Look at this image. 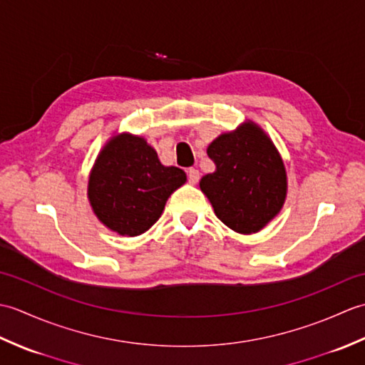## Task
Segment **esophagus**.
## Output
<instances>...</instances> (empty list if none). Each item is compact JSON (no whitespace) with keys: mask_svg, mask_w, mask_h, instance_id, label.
I'll use <instances>...</instances> for the list:
<instances>
[{"mask_svg":"<svg viewBox=\"0 0 365 365\" xmlns=\"http://www.w3.org/2000/svg\"><path fill=\"white\" fill-rule=\"evenodd\" d=\"M199 177H200V174H199L197 169H195V168H190L188 169V180H190V183H197L199 182Z\"/></svg>","mask_w":365,"mask_h":365,"instance_id":"esophagus-1","label":"esophagus"}]
</instances>
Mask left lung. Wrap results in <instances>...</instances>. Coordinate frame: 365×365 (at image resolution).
Returning a JSON list of instances; mask_svg holds the SVG:
<instances>
[{
	"label": "left lung",
	"mask_w": 365,
	"mask_h": 365,
	"mask_svg": "<svg viewBox=\"0 0 365 365\" xmlns=\"http://www.w3.org/2000/svg\"><path fill=\"white\" fill-rule=\"evenodd\" d=\"M215 170L200 190L218 218L240 234H254L274 218L287 192L284 163L263 131L247 122L208 145Z\"/></svg>",
	"instance_id": "obj_1"
}]
</instances>
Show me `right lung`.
<instances>
[{"label":"right lung","instance_id":"right-lung-1","mask_svg":"<svg viewBox=\"0 0 365 365\" xmlns=\"http://www.w3.org/2000/svg\"><path fill=\"white\" fill-rule=\"evenodd\" d=\"M187 182L175 166H163L143 138L114 136L100 152L88 196L97 218L120 235H141L163 213L168 197Z\"/></svg>","mask_w":365,"mask_h":365}]
</instances>
